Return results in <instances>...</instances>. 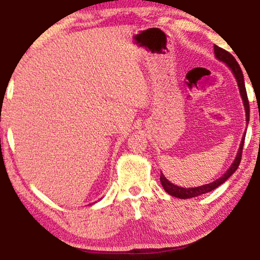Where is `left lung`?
I'll list each match as a JSON object with an SVG mask.
<instances>
[{
    "label": "left lung",
    "instance_id": "obj_1",
    "mask_svg": "<svg viewBox=\"0 0 260 260\" xmlns=\"http://www.w3.org/2000/svg\"><path fill=\"white\" fill-rule=\"evenodd\" d=\"M214 54H215V56H217L218 60L225 62V63L232 69L233 74H235V76H236L237 82H238V86H239L240 95H241V98H243L245 112H246V121L248 122V120H250V104H248L246 88H245V82H244V75H243V72H241V69H240V66L238 64V62H237L236 58L233 57L232 54H230L228 50L222 49V48H220V47H218L215 45H214ZM244 141H245V134H244V138L241 139V144H240L238 154H237L235 161H233V164L231 165V167L229 168L228 172H226V173L222 175L221 178H219L218 180L211 182V184L199 186V187L185 188V187H179V186L172 184V182L168 181L165 178V175H164L162 173H160V181H161L162 187L165 188V191L168 193V194L173 196V197H175V198H179V199L194 198V197L204 194V193L213 191V189L217 188L218 186L224 184V182L228 180V179L231 177L233 173H235L237 168H238L240 160H241V154H243Z\"/></svg>",
    "mask_w": 260,
    "mask_h": 260
}]
</instances>
